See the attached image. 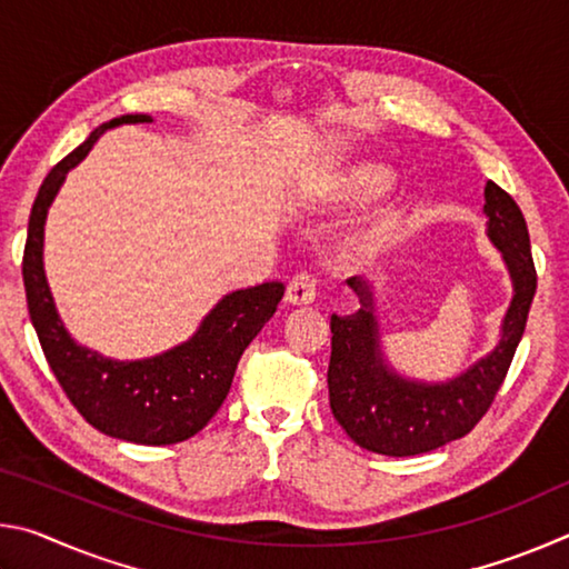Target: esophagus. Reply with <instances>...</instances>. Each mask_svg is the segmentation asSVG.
I'll return each mask as SVG.
<instances>
[{"label":"esophagus","mask_w":569,"mask_h":569,"mask_svg":"<svg viewBox=\"0 0 569 569\" xmlns=\"http://www.w3.org/2000/svg\"><path fill=\"white\" fill-rule=\"evenodd\" d=\"M283 301L288 306H311L316 301V281L308 273L296 276L286 288Z\"/></svg>","instance_id":"esophagus-1"}]
</instances>
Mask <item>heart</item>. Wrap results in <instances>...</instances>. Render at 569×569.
I'll use <instances>...</instances> for the list:
<instances>
[{
	"label": "heart",
	"instance_id": "heart-1",
	"mask_svg": "<svg viewBox=\"0 0 569 569\" xmlns=\"http://www.w3.org/2000/svg\"><path fill=\"white\" fill-rule=\"evenodd\" d=\"M393 182V172L383 166V162H371V160H356L349 162V166L339 168L331 176H326L321 180V186H316V192L323 196L326 203L333 206H346V203H366V200H373L383 196L391 188ZM391 230L389 220H381V223L373 226L369 233L361 236L356 240L351 253L353 258H369L371 253H377L379 243Z\"/></svg>",
	"mask_w": 569,
	"mask_h": 569
}]
</instances>
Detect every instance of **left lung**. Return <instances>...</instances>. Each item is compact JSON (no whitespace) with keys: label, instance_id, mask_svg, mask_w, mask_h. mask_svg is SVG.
<instances>
[{"label":"left lung","instance_id":"obj_1","mask_svg":"<svg viewBox=\"0 0 569 569\" xmlns=\"http://www.w3.org/2000/svg\"><path fill=\"white\" fill-rule=\"evenodd\" d=\"M487 238L502 253L512 301L492 351L447 381H419L399 373L381 349L377 298L361 278H349L361 308L331 316L329 401L336 421L356 445L387 457H413L461 439L485 417L522 341L537 273L527 223L509 192L485 188Z\"/></svg>","mask_w":569,"mask_h":569}]
</instances>
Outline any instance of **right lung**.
<instances>
[{"mask_svg": "<svg viewBox=\"0 0 569 569\" xmlns=\"http://www.w3.org/2000/svg\"><path fill=\"white\" fill-rule=\"evenodd\" d=\"M152 122L150 114H122L100 124L80 148L50 170L30 213L24 246L27 308L57 381L77 411L102 435L166 447L198 435L216 417L233 383L248 343L271 321L286 286L268 281L220 298L198 331L150 359L118 361L77 343L57 313L44 276V223L52 200L74 166L88 158L104 130Z\"/></svg>", "mask_w": 569, "mask_h": 569, "instance_id": "right-lung-1", "label": "right lung"}]
</instances>
